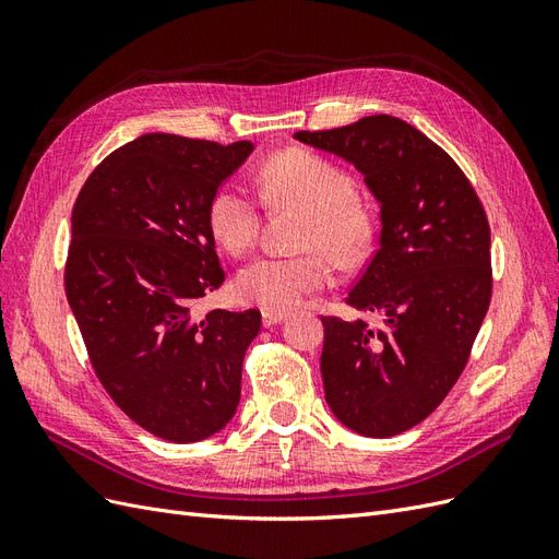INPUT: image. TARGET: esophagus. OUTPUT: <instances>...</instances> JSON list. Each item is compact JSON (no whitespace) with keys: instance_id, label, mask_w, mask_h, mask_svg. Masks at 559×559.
<instances>
[{"instance_id":"esophagus-1","label":"esophagus","mask_w":559,"mask_h":559,"mask_svg":"<svg viewBox=\"0 0 559 559\" xmlns=\"http://www.w3.org/2000/svg\"><path fill=\"white\" fill-rule=\"evenodd\" d=\"M284 319H286V312H273V310H263V326H265V329L282 324Z\"/></svg>"}]
</instances>
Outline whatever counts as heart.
I'll use <instances>...</instances> for the list:
<instances>
[{
    "mask_svg": "<svg viewBox=\"0 0 559 559\" xmlns=\"http://www.w3.org/2000/svg\"><path fill=\"white\" fill-rule=\"evenodd\" d=\"M257 183L270 205H292L306 212L296 238V245L306 251L249 261L235 277L240 300L273 312L292 310L302 298L331 284L330 255L335 263L352 267L373 251L376 216L354 195V179L343 167L310 151L292 148L267 158ZM207 224L226 251L242 253L259 235V207L238 183H224L210 200Z\"/></svg>",
    "mask_w": 559,
    "mask_h": 559,
    "instance_id": "heart-1",
    "label": "heart"
}]
</instances>
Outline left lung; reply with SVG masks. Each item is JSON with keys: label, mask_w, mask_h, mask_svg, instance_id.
Masks as SVG:
<instances>
[{"label": "left lung", "mask_w": 559, "mask_h": 559, "mask_svg": "<svg viewBox=\"0 0 559 559\" xmlns=\"http://www.w3.org/2000/svg\"><path fill=\"white\" fill-rule=\"evenodd\" d=\"M294 140L357 167L380 205L378 251L347 302L384 326L324 317L321 378L347 429L389 438L427 419L454 386L492 298L489 224L445 151L378 114Z\"/></svg>", "instance_id": "8db88e82"}]
</instances>
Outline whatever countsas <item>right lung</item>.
<instances>
[{"label": "right lung", "instance_id": "right-lung-1", "mask_svg": "<svg viewBox=\"0 0 559 559\" xmlns=\"http://www.w3.org/2000/svg\"><path fill=\"white\" fill-rule=\"evenodd\" d=\"M251 151L148 132L99 163L74 202L67 300L99 382L163 441H205L238 411L261 312L191 308L224 282L207 205Z\"/></svg>", "mask_w": 559, "mask_h": 559}]
</instances>
